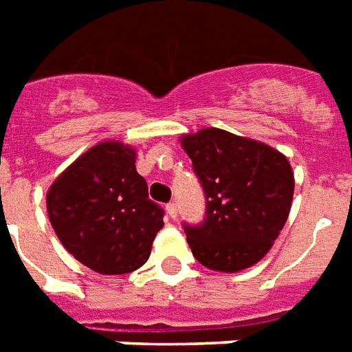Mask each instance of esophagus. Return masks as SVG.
Segmentation results:
<instances>
[{"label": "esophagus", "instance_id": "34e87169", "mask_svg": "<svg viewBox=\"0 0 352 352\" xmlns=\"http://www.w3.org/2000/svg\"><path fill=\"white\" fill-rule=\"evenodd\" d=\"M166 211H168V215L171 219L177 217V206H175V204H173V201H169L168 206H166Z\"/></svg>", "mask_w": 352, "mask_h": 352}]
</instances>
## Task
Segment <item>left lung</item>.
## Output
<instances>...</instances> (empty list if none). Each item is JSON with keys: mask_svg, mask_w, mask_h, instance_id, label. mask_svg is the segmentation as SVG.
<instances>
[{"mask_svg": "<svg viewBox=\"0 0 352 352\" xmlns=\"http://www.w3.org/2000/svg\"><path fill=\"white\" fill-rule=\"evenodd\" d=\"M206 194V219L184 225L196 261L238 272L261 261L284 228L294 198V173L269 144L208 127L181 137Z\"/></svg>", "mask_w": 352, "mask_h": 352, "instance_id": "left-lung-1", "label": "left lung"}]
</instances>
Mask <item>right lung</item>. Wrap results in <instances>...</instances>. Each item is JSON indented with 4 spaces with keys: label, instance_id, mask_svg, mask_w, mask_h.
I'll use <instances>...</instances> for the list:
<instances>
[{
    "label": "right lung",
    "instance_id": "right-lung-1",
    "mask_svg": "<svg viewBox=\"0 0 352 352\" xmlns=\"http://www.w3.org/2000/svg\"><path fill=\"white\" fill-rule=\"evenodd\" d=\"M49 221L66 252L100 274H125L151 257L164 210L135 169V148L104 141L56 177Z\"/></svg>",
    "mask_w": 352,
    "mask_h": 352
}]
</instances>
